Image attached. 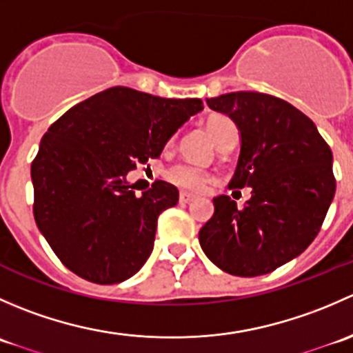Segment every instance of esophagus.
<instances>
[{
  "label": "esophagus",
  "instance_id": "1",
  "mask_svg": "<svg viewBox=\"0 0 353 353\" xmlns=\"http://www.w3.org/2000/svg\"><path fill=\"white\" fill-rule=\"evenodd\" d=\"M194 199V194L186 193V191H181L179 193V201L181 203H191Z\"/></svg>",
  "mask_w": 353,
  "mask_h": 353
}]
</instances>
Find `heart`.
Here are the masks:
<instances>
[{"instance_id":"heart-1","label":"heart","mask_w":353,"mask_h":353,"mask_svg":"<svg viewBox=\"0 0 353 353\" xmlns=\"http://www.w3.org/2000/svg\"><path fill=\"white\" fill-rule=\"evenodd\" d=\"M208 131L216 145L222 143L230 133H237L236 124L227 116H213L208 121ZM165 179L176 184L177 188L190 191H203L212 181V174L199 167L188 165V163H176L165 170Z\"/></svg>"}]
</instances>
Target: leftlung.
Wrapping results in <instances>:
<instances>
[{"label":"left lung","mask_w":353,"mask_h":353,"mask_svg":"<svg viewBox=\"0 0 353 353\" xmlns=\"http://www.w3.org/2000/svg\"><path fill=\"white\" fill-rule=\"evenodd\" d=\"M206 104L241 131L229 188L252 191L241 210L230 196L213 198L215 212L199 230V244L230 275H266L318 236L336 190L333 154L314 123L279 97L232 92Z\"/></svg>","instance_id":"left-lung-1"}]
</instances>
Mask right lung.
I'll return each mask as SVG.
<instances>
[{
	"label": "right lung",
	"instance_id": "right-lung-1",
	"mask_svg": "<svg viewBox=\"0 0 353 353\" xmlns=\"http://www.w3.org/2000/svg\"><path fill=\"white\" fill-rule=\"evenodd\" d=\"M199 99H162L112 87L66 110L32 160L34 219L74 275L112 285L133 276L154 249L157 219L179 199L155 181L137 196L126 174L162 154Z\"/></svg>",
	"mask_w": 353,
	"mask_h": 353
}]
</instances>
